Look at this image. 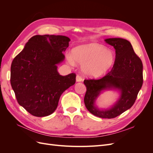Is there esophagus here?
I'll return each instance as SVG.
<instances>
[{
  "mask_svg": "<svg viewBox=\"0 0 153 153\" xmlns=\"http://www.w3.org/2000/svg\"><path fill=\"white\" fill-rule=\"evenodd\" d=\"M76 82H81L82 80V78L81 76L77 75L76 76Z\"/></svg>",
  "mask_w": 153,
  "mask_h": 153,
  "instance_id": "esophagus-1",
  "label": "esophagus"
}]
</instances>
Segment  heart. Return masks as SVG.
<instances>
[{
  "mask_svg": "<svg viewBox=\"0 0 153 153\" xmlns=\"http://www.w3.org/2000/svg\"><path fill=\"white\" fill-rule=\"evenodd\" d=\"M67 60L71 66H75V62L82 65V71L85 75L98 76L112 67L115 61V53L103 45L91 43L74 48L72 55H67Z\"/></svg>",
  "mask_w": 153,
  "mask_h": 153,
  "instance_id": "b5f03b06",
  "label": "heart"
}]
</instances>
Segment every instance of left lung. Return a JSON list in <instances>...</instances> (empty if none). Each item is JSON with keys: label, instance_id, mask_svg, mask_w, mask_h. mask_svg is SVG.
<instances>
[{"label": "left lung", "instance_id": "obj_1", "mask_svg": "<svg viewBox=\"0 0 153 153\" xmlns=\"http://www.w3.org/2000/svg\"><path fill=\"white\" fill-rule=\"evenodd\" d=\"M105 41L115 50L114 66L102 78L84 80L87 87L84 103L87 109L95 116L112 119L130 108L135 102L143 84V65L128 40L109 38ZM112 88L121 92L117 103L108 110L101 111L96 108L95 101L100 91Z\"/></svg>", "mask_w": 153, "mask_h": 153}]
</instances>
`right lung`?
<instances>
[{"instance_id": "obj_1", "label": "right lung", "mask_w": 153, "mask_h": 153, "mask_svg": "<svg viewBox=\"0 0 153 153\" xmlns=\"http://www.w3.org/2000/svg\"><path fill=\"white\" fill-rule=\"evenodd\" d=\"M69 41L64 36L36 35L13 59L11 87L18 103L34 116L52 114L63 92L75 84V73L62 76L57 71Z\"/></svg>"}]
</instances>
